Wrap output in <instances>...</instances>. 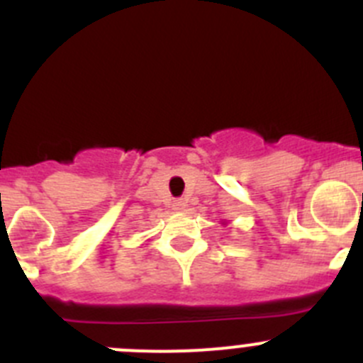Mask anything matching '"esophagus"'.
<instances>
[{"label": "esophagus", "mask_w": 363, "mask_h": 363, "mask_svg": "<svg viewBox=\"0 0 363 363\" xmlns=\"http://www.w3.org/2000/svg\"><path fill=\"white\" fill-rule=\"evenodd\" d=\"M186 201H175L174 202V211L175 213H182V211H186Z\"/></svg>", "instance_id": "1"}]
</instances>
